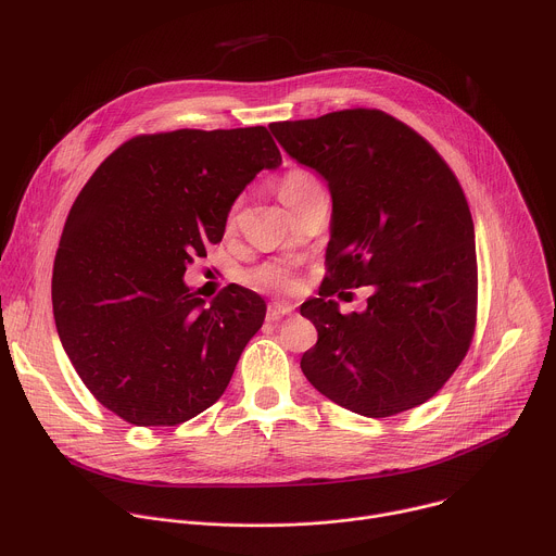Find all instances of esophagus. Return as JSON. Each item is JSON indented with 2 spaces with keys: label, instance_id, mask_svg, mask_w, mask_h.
<instances>
[{
  "label": "esophagus",
  "instance_id": "34e87169",
  "mask_svg": "<svg viewBox=\"0 0 556 556\" xmlns=\"http://www.w3.org/2000/svg\"><path fill=\"white\" fill-rule=\"evenodd\" d=\"M294 309V305L292 303H286V301H277V303H270L268 305V321H279L281 316H286V314H290Z\"/></svg>",
  "mask_w": 556,
  "mask_h": 556
}]
</instances>
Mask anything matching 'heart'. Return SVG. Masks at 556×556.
<instances>
[{"instance_id": "obj_1", "label": "heart", "mask_w": 556, "mask_h": 556, "mask_svg": "<svg viewBox=\"0 0 556 556\" xmlns=\"http://www.w3.org/2000/svg\"><path fill=\"white\" fill-rule=\"evenodd\" d=\"M319 189L321 187L312 174H307L305 169H290L277 185V195L288 208H294L296 204H301L305 198H309L314 191H319ZM249 279L253 286H257L262 290H281L292 283L290 270L283 264H275V262L255 268Z\"/></svg>"}]
</instances>
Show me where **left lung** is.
I'll list each match as a JSON object with an SVG mask.
<instances>
[{"label":"left lung","instance_id":"8db88e82","mask_svg":"<svg viewBox=\"0 0 556 556\" xmlns=\"http://www.w3.org/2000/svg\"><path fill=\"white\" fill-rule=\"evenodd\" d=\"M332 195L328 275L301 314L319 339L301 358L332 403L387 418L427 403L468 352L478 314L475 228L442 155L380 110L270 125ZM369 285L363 313L331 299ZM352 294V292H348Z\"/></svg>","mask_w":556,"mask_h":556}]
</instances>
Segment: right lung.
Here are the masks:
<instances>
[{
  "label": "right lung",
  "instance_id": "right-lung-1",
  "mask_svg": "<svg viewBox=\"0 0 556 556\" xmlns=\"http://www.w3.org/2000/svg\"><path fill=\"white\" fill-rule=\"evenodd\" d=\"M281 153L266 127L136 136L108 155L63 226L52 309L61 345L94 399L136 427H176L230 382L266 303L230 283L211 303L187 266Z\"/></svg>",
  "mask_w": 556,
  "mask_h": 556
}]
</instances>
